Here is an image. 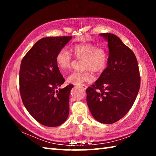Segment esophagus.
<instances>
[{"label": "esophagus", "mask_w": 156, "mask_h": 156, "mask_svg": "<svg viewBox=\"0 0 156 156\" xmlns=\"http://www.w3.org/2000/svg\"><path fill=\"white\" fill-rule=\"evenodd\" d=\"M80 88L84 89V90H85V89H86L87 88V86L85 85V84H83V85L80 86Z\"/></svg>", "instance_id": "1"}]
</instances>
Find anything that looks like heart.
<instances>
[{
    "instance_id": "1",
    "label": "heart",
    "mask_w": 156,
    "mask_h": 156,
    "mask_svg": "<svg viewBox=\"0 0 156 156\" xmlns=\"http://www.w3.org/2000/svg\"><path fill=\"white\" fill-rule=\"evenodd\" d=\"M71 50L76 58L83 60V69L86 71L72 72L67 78L68 83L80 85L87 82H91L93 80L94 77L90 70L94 72H100L106 67L108 53L104 47L84 43L76 44L71 48ZM56 62L60 72L65 73L72 66L73 57L67 49H62L56 55Z\"/></svg>"
}]
</instances>
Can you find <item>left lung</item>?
Listing matches in <instances>:
<instances>
[{
	"instance_id": "8db88e82",
	"label": "left lung",
	"mask_w": 156,
	"mask_h": 156,
	"mask_svg": "<svg viewBox=\"0 0 156 156\" xmlns=\"http://www.w3.org/2000/svg\"><path fill=\"white\" fill-rule=\"evenodd\" d=\"M100 35L108 42L107 67L86 89L87 102L95 119L103 124H113L124 117L135 102L140 76L132 50L114 34Z\"/></svg>"
}]
</instances>
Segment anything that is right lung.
<instances>
[{"label":"right lung","mask_w":156,"mask_h":156,"mask_svg":"<svg viewBox=\"0 0 156 156\" xmlns=\"http://www.w3.org/2000/svg\"><path fill=\"white\" fill-rule=\"evenodd\" d=\"M72 36L47 37L34 44L21 61L20 93L23 105L41 125L57 126L69 112V102L73 84L57 89L65 79L56 62V55Z\"/></svg>","instance_id":"obj_1"}]
</instances>
